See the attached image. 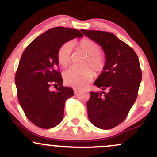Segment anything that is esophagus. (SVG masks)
<instances>
[{"instance_id": "1", "label": "esophagus", "mask_w": 157, "mask_h": 157, "mask_svg": "<svg viewBox=\"0 0 157 157\" xmlns=\"http://www.w3.org/2000/svg\"><path fill=\"white\" fill-rule=\"evenodd\" d=\"M74 91L75 94H77L79 91H80V89H77V88H74Z\"/></svg>"}]
</instances>
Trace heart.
<instances>
[{
    "instance_id": "obj_1",
    "label": "heart",
    "mask_w": 157,
    "mask_h": 157,
    "mask_svg": "<svg viewBox=\"0 0 157 157\" xmlns=\"http://www.w3.org/2000/svg\"><path fill=\"white\" fill-rule=\"evenodd\" d=\"M79 50L87 56L83 61V68L71 67L63 74L66 83L76 88H82L91 79V69L95 73L101 72L106 65V59L100 52L101 48L98 43L91 38H84L75 44ZM57 61L62 67H66L71 61V46L68 44H63L59 47L56 53Z\"/></svg>"
}]
</instances>
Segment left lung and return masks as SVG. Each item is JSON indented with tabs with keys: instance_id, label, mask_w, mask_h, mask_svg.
I'll return each instance as SVG.
<instances>
[{
	"instance_id": "1",
	"label": "left lung",
	"mask_w": 157,
	"mask_h": 157,
	"mask_svg": "<svg viewBox=\"0 0 157 157\" xmlns=\"http://www.w3.org/2000/svg\"><path fill=\"white\" fill-rule=\"evenodd\" d=\"M98 43L106 56V65L94 85L106 92H90L87 102L90 121L101 129H110L124 121L138 96L141 70L132 47L113 33L81 30Z\"/></svg>"
}]
</instances>
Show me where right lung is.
<instances>
[{
  "mask_svg": "<svg viewBox=\"0 0 157 157\" xmlns=\"http://www.w3.org/2000/svg\"><path fill=\"white\" fill-rule=\"evenodd\" d=\"M82 36L77 29L53 28L35 38L21 56L15 76L18 99L26 117L38 127L53 128L63 119L66 101L74 94L62 85L57 51ZM52 85L59 86L55 92L50 90Z\"/></svg>",
  "mask_w": 157,
  "mask_h": 157,
  "instance_id": "1",
  "label": "right lung"
}]
</instances>
